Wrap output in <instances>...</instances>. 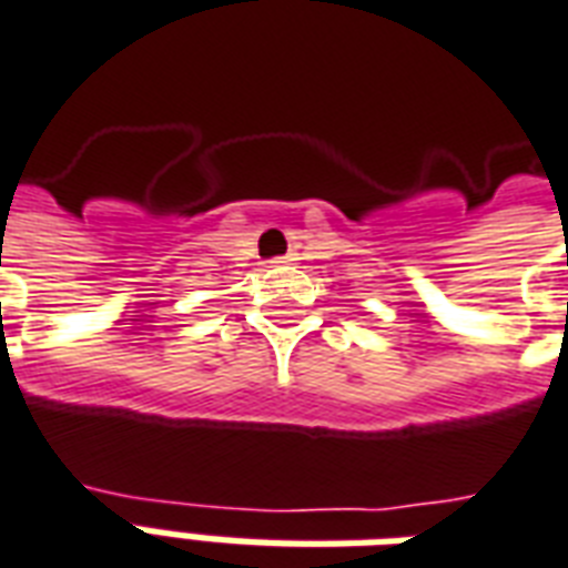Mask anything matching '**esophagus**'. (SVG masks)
Returning a JSON list of instances; mask_svg holds the SVG:
<instances>
[{
  "mask_svg": "<svg viewBox=\"0 0 568 568\" xmlns=\"http://www.w3.org/2000/svg\"><path fill=\"white\" fill-rule=\"evenodd\" d=\"M296 254H284V257H278V260H272V263H296Z\"/></svg>",
  "mask_w": 568,
  "mask_h": 568,
  "instance_id": "obj_1",
  "label": "esophagus"
}]
</instances>
